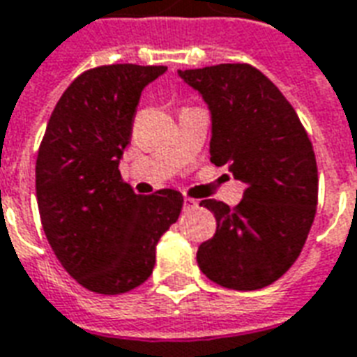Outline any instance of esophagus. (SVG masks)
<instances>
[{"label":"esophagus","mask_w":357,"mask_h":357,"mask_svg":"<svg viewBox=\"0 0 357 357\" xmlns=\"http://www.w3.org/2000/svg\"><path fill=\"white\" fill-rule=\"evenodd\" d=\"M197 207V202L194 197H184V209L190 211V209H196Z\"/></svg>","instance_id":"1"}]
</instances>
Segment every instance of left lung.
Segmentation results:
<instances>
[{
    "mask_svg": "<svg viewBox=\"0 0 357 357\" xmlns=\"http://www.w3.org/2000/svg\"><path fill=\"white\" fill-rule=\"evenodd\" d=\"M202 93L213 116L211 161L245 182L234 209L204 205L217 232L197 249L211 282L255 291L280 280L303 251L317 207L314 148L295 108L274 83L245 62L178 72Z\"/></svg>",
    "mask_w": 357,
    "mask_h": 357,
    "instance_id": "1",
    "label": "left lung"
}]
</instances>
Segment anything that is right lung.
Masks as SVG:
<instances>
[{
  "instance_id": "right-lung-1",
  "label": "right lung",
  "mask_w": 357,
  "mask_h": 357,
  "mask_svg": "<svg viewBox=\"0 0 357 357\" xmlns=\"http://www.w3.org/2000/svg\"><path fill=\"white\" fill-rule=\"evenodd\" d=\"M165 70L108 64L77 75L38 150L36 196L47 241L75 282L98 295L146 282L155 245L184 204L171 188L139 196L119 173L140 93Z\"/></svg>"
}]
</instances>
